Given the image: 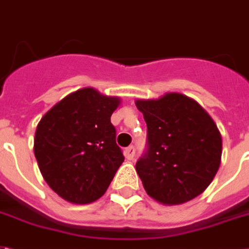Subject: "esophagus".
<instances>
[{"label": "esophagus", "instance_id": "1", "mask_svg": "<svg viewBox=\"0 0 249 249\" xmlns=\"http://www.w3.org/2000/svg\"><path fill=\"white\" fill-rule=\"evenodd\" d=\"M134 155H135V147L134 146H128L124 150V157H126V159H128V160H132L134 159Z\"/></svg>", "mask_w": 249, "mask_h": 249}]
</instances>
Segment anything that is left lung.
Returning <instances> with one entry per match:
<instances>
[{
    "label": "left lung",
    "instance_id": "1",
    "mask_svg": "<svg viewBox=\"0 0 249 249\" xmlns=\"http://www.w3.org/2000/svg\"><path fill=\"white\" fill-rule=\"evenodd\" d=\"M135 105L147 124V151L135 164L147 194L168 206L200 195L221 160V135L212 118L179 92Z\"/></svg>",
    "mask_w": 249,
    "mask_h": 249
}]
</instances>
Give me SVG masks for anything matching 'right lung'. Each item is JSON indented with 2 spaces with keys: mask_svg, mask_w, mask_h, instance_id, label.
Returning <instances> with one entry per match:
<instances>
[{
  "mask_svg": "<svg viewBox=\"0 0 249 249\" xmlns=\"http://www.w3.org/2000/svg\"><path fill=\"white\" fill-rule=\"evenodd\" d=\"M119 103V98L85 87L59 101L38 123V167L65 200L87 204L99 199L124 160L110 121Z\"/></svg>",
  "mask_w": 249,
  "mask_h": 249,
  "instance_id": "right-lung-1",
  "label": "right lung"
}]
</instances>
